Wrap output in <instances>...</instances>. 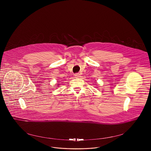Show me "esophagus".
<instances>
[{
  "instance_id": "34e87169",
  "label": "esophagus",
  "mask_w": 151,
  "mask_h": 151,
  "mask_svg": "<svg viewBox=\"0 0 151 151\" xmlns=\"http://www.w3.org/2000/svg\"><path fill=\"white\" fill-rule=\"evenodd\" d=\"M75 78H79L81 76V75L79 73H76L75 74Z\"/></svg>"
}]
</instances>
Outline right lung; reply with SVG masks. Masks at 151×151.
Here are the masks:
<instances>
[{"label": "right lung", "mask_w": 151, "mask_h": 151, "mask_svg": "<svg viewBox=\"0 0 151 151\" xmlns=\"http://www.w3.org/2000/svg\"><path fill=\"white\" fill-rule=\"evenodd\" d=\"M58 85H60V84H59V83H58V84H57V87H58V86H59Z\"/></svg>", "instance_id": "add662e5"}]
</instances>
